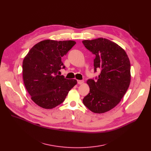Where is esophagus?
Returning <instances> with one entry per match:
<instances>
[{"label":"esophagus","mask_w":151,"mask_h":151,"mask_svg":"<svg viewBox=\"0 0 151 151\" xmlns=\"http://www.w3.org/2000/svg\"><path fill=\"white\" fill-rule=\"evenodd\" d=\"M83 82H84V81H83V80H78V83L79 84V85L83 84Z\"/></svg>","instance_id":"obj_1"}]
</instances>
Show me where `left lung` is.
<instances>
[{"label": "left lung", "instance_id": "8db88e82", "mask_svg": "<svg viewBox=\"0 0 151 151\" xmlns=\"http://www.w3.org/2000/svg\"><path fill=\"white\" fill-rule=\"evenodd\" d=\"M85 47L96 55L94 71L101 69L97 81L88 79L90 93L83 99L91 112L103 114L120 102L131 81L130 62L125 50L105 38L83 40Z\"/></svg>", "mask_w": 151, "mask_h": 151}]
</instances>
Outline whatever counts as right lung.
Returning a JSON list of instances; mask_svg holds the SVG:
<instances>
[{"mask_svg":"<svg viewBox=\"0 0 151 151\" xmlns=\"http://www.w3.org/2000/svg\"><path fill=\"white\" fill-rule=\"evenodd\" d=\"M76 44L73 40H44L35 45L23 62V78L31 99L44 109H51L62 103L77 83L59 75L65 68L61 58Z\"/></svg>","mask_w":151,"mask_h":151,"instance_id":"add662e5","label":"right lung"}]
</instances>
